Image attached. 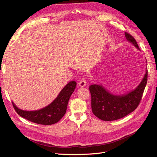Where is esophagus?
Here are the masks:
<instances>
[{"mask_svg": "<svg viewBox=\"0 0 157 157\" xmlns=\"http://www.w3.org/2000/svg\"><path fill=\"white\" fill-rule=\"evenodd\" d=\"M86 84H86V79H85L84 78H82L79 81V82H78V86L80 87V88H83V87L86 86Z\"/></svg>", "mask_w": 157, "mask_h": 157, "instance_id": "esophagus-1", "label": "esophagus"}]
</instances>
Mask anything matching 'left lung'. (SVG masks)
<instances>
[{"instance_id": "8db88e82", "label": "left lung", "mask_w": 157, "mask_h": 157, "mask_svg": "<svg viewBox=\"0 0 157 157\" xmlns=\"http://www.w3.org/2000/svg\"><path fill=\"white\" fill-rule=\"evenodd\" d=\"M127 41L140 50L135 39L125 32ZM147 81V69L137 86L126 94H114L101 84L90 86L92 97V110L95 116L104 121L120 119L134 111L141 99Z\"/></svg>"}]
</instances>
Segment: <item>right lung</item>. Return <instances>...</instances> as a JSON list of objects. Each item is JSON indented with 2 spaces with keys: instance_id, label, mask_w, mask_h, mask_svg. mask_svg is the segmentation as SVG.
I'll return each mask as SVG.
<instances>
[{
  "instance_id": "obj_1",
  "label": "right lung",
  "mask_w": 157,
  "mask_h": 157,
  "mask_svg": "<svg viewBox=\"0 0 157 157\" xmlns=\"http://www.w3.org/2000/svg\"><path fill=\"white\" fill-rule=\"evenodd\" d=\"M77 82L72 80L61 90L54 100L46 107L36 111H25L18 108L12 101L17 113L21 117L36 124L51 125L59 121L67 111L69 98L76 88Z\"/></svg>"
}]
</instances>
